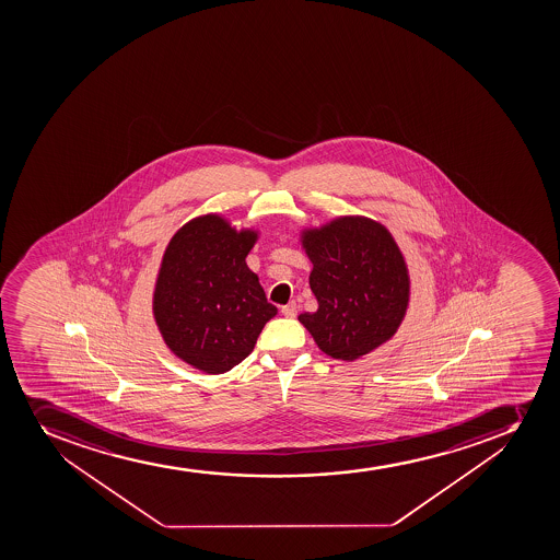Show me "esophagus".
Instances as JSON below:
<instances>
[{
	"label": "esophagus",
	"mask_w": 560,
	"mask_h": 560,
	"mask_svg": "<svg viewBox=\"0 0 560 560\" xmlns=\"http://www.w3.org/2000/svg\"><path fill=\"white\" fill-rule=\"evenodd\" d=\"M281 312H283L284 317H295L298 316V305H295V303H289V305H284L283 308H281Z\"/></svg>",
	"instance_id": "obj_1"
}]
</instances>
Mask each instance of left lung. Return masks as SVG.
Listing matches in <instances>:
<instances>
[{
	"label": "left lung",
	"mask_w": 560,
	"mask_h": 560,
	"mask_svg": "<svg viewBox=\"0 0 560 560\" xmlns=\"http://www.w3.org/2000/svg\"><path fill=\"white\" fill-rule=\"evenodd\" d=\"M317 311L301 325L334 360L354 361L398 332L410 300L409 268L393 233L363 215L301 230Z\"/></svg>",
	"instance_id": "left-lung-1"
}]
</instances>
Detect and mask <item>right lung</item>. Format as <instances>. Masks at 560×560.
<instances>
[{
    "label": "right lung",
    "instance_id": "1",
    "mask_svg": "<svg viewBox=\"0 0 560 560\" xmlns=\"http://www.w3.org/2000/svg\"><path fill=\"white\" fill-rule=\"evenodd\" d=\"M259 232L206 213L178 228L162 255L153 317L167 349L206 374L232 371L276 316L246 265Z\"/></svg>",
    "mask_w": 560,
    "mask_h": 560
}]
</instances>
